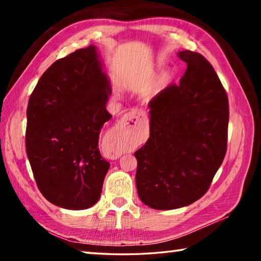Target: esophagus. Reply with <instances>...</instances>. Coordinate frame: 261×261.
<instances>
[{"label":"esophagus","mask_w":261,"mask_h":261,"mask_svg":"<svg viewBox=\"0 0 261 261\" xmlns=\"http://www.w3.org/2000/svg\"><path fill=\"white\" fill-rule=\"evenodd\" d=\"M132 114H134V115H140V112H139L138 109H132ZM126 118H127V115L125 116V120H126Z\"/></svg>","instance_id":"obj_1"}]
</instances>
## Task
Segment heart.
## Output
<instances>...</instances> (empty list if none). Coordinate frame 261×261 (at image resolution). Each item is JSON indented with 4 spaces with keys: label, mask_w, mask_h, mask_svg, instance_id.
I'll use <instances>...</instances> for the list:
<instances>
[{
    "label": "heart",
    "mask_w": 261,
    "mask_h": 261,
    "mask_svg": "<svg viewBox=\"0 0 261 261\" xmlns=\"http://www.w3.org/2000/svg\"><path fill=\"white\" fill-rule=\"evenodd\" d=\"M151 94H152V91L151 90H148V91L145 92V96H151Z\"/></svg>",
    "instance_id": "obj_1"
}]
</instances>
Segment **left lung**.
Wrapping results in <instances>:
<instances>
[{
  "mask_svg": "<svg viewBox=\"0 0 261 261\" xmlns=\"http://www.w3.org/2000/svg\"><path fill=\"white\" fill-rule=\"evenodd\" d=\"M179 85L149 101V138L135 152L140 200L154 210L188 206L207 192L227 152L228 95L199 53L184 50Z\"/></svg>",
  "mask_w": 261,
  "mask_h": 261,
  "instance_id": "obj_1",
  "label": "left lung"
}]
</instances>
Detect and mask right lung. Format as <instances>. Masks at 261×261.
I'll use <instances>...</instances> for the list:
<instances>
[{
    "mask_svg": "<svg viewBox=\"0 0 261 261\" xmlns=\"http://www.w3.org/2000/svg\"><path fill=\"white\" fill-rule=\"evenodd\" d=\"M112 93L95 46L48 68L30 96L25 145L35 182L62 208L86 210L99 200L109 162L101 156L100 130L112 118Z\"/></svg>",
    "mask_w": 261,
    "mask_h": 261,
    "instance_id": "obj_1",
    "label": "right lung"
}]
</instances>
